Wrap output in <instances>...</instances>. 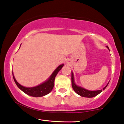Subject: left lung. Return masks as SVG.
<instances>
[{"label":"left lung","instance_id":"obj_1","mask_svg":"<svg viewBox=\"0 0 124 124\" xmlns=\"http://www.w3.org/2000/svg\"><path fill=\"white\" fill-rule=\"evenodd\" d=\"M107 48L109 49V47L107 46ZM71 82H72V86L73 89H74V91H75L79 95L82 96V97H87V98H93V97H95V96H97V95H98L99 94H100V93L102 91V90H97V91H89V90H87L83 87H81L77 85L75 83L74 74H73L72 72V74H71ZM108 84L109 83H108V85H107L106 86L103 88V90H104L105 88H106V87L108 86Z\"/></svg>","mask_w":124,"mask_h":124}]
</instances>
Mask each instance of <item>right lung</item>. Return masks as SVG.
Here are the masks:
<instances>
[{
	"mask_svg": "<svg viewBox=\"0 0 124 124\" xmlns=\"http://www.w3.org/2000/svg\"><path fill=\"white\" fill-rule=\"evenodd\" d=\"M63 66L64 64L59 65L54 70L48 80H46L43 83L41 84V85H37V86L33 87H26L22 86V85L18 83L17 81L15 79L14 76L13 74V78L15 81V83H16L18 88L22 90L23 92L25 93V94L34 97H43L45 95L49 94L52 90L53 87H54L55 77L57 75L59 71H60V70L62 69Z\"/></svg>",
	"mask_w": 124,
	"mask_h": 124,
	"instance_id": "right-lung-1",
	"label": "right lung"
}]
</instances>
